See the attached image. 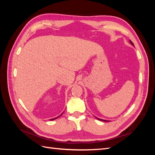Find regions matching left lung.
Masks as SVG:
<instances>
[{
	"instance_id": "obj_1",
	"label": "left lung",
	"mask_w": 155,
	"mask_h": 155,
	"mask_svg": "<svg viewBox=\"0 0 155 155\" xmlns=\"http://www.w3.org/2000/svg\"><path fill=\"white\" fill-rule=\"evenodd\" d=\"M130 43L131 44H132L133 45H134V44L133 43V42H132V41H130ZM97 118V117H96ZM97 118V119H98V120H102V121H104V122H108V120H103V119H101V118Z\"/></svg>"
}]
</instances>
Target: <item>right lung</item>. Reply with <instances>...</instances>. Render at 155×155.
<instances>
[{
  "instance_id": "add662e5",
  "label": "right lung",
  "mask_w": 155,
  "mask_h": 155,
  "mask_svg": "<svg viewBox=\"0 0 155 155\" xmlns=\"http://www.w3.org/2000/svg\"><path fill=\"white\" fill-rule=\"evenodd\" d=\"M61 115H60V116H61ZM60 116H58V117H60ZM58 117H56V118H52V119H51V120H54V119H56V118H57Z\"/></svg>"
}]
</instances>
